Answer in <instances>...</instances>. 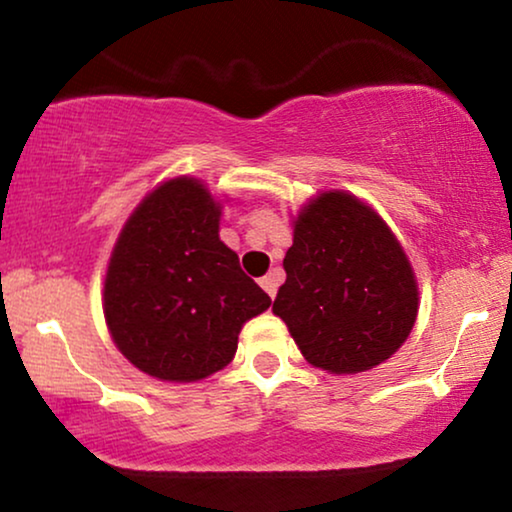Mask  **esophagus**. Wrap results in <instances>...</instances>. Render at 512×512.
<instances>
[{"mask_svg":"<svg viewBox=\"0 0 512 512\" xmlns=\"http://www.w3.org/2000/svg\"><path fill=\"white\" fill-rule=\"evenodd\" d=\"M277 284H280V277H277L275 272H268V275L261 277V287L265 289V294H268L270 298H275Z\"/></svg>","mask_w":512,"mask_h":512,"instance_id":"1","label":"esophagus"}]
</instances>
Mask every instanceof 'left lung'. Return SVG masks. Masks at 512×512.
<instances>
[{
  "label": "left lung",
  "mask_w": 512,
  "mask_h": 512,
  "mask_svg": "<svg viewBox=\"0 0 512 512\" xmlns=\"http://www.w3.org/2000/svg\"><path fill=\"white\" fill-rule=\"evenodd\" d=\"M284 270L272 313L313 367L360 374L407 341L414 270L386 221L350 192H322L298 211Z\"/></svg>",
  "instance_id": "obj_1"
}]
</instances>
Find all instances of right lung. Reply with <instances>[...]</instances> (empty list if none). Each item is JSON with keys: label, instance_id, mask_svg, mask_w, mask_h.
<instances>
[{"label": "right lung", "instance_id": "obj_1", "mask_svg": "<svg viewBox=\"0 0 512 512\" xmlns=\"http://www.w3.org/2000/svg\"><path fill=\"white\" fill-rule=\"evenodd\" d=\"M221 204L197 178L157 185L112 249L103 313L112 341L159 381H202L232 362L244 322L270 308L218 237Z\"/></svg>", "mask_w": 512, "mask_h": 512}]
</instances>
